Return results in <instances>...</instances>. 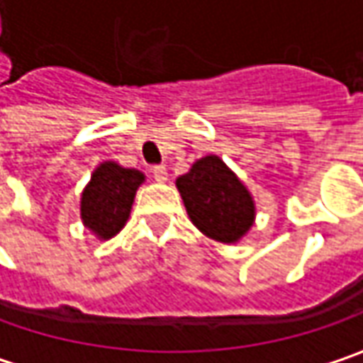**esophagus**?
Returning <instances> with one entry per match:
<instances>
[{
	"instance_id": "obj_1",
	"label": "esophagus",
	"mask_w": 363,
	"mask_h": 363,
	"mask_svg": "<svg viewBox=\"0 0 363 363\" xmlns=\"http://www.w3.org/2000/svg\"><path fill=\"white\" fill-rule=\"evenodd\" d=\"M151 174L155 177V182H160V184H165V182H167V167H165V165H155V167L151 169Z\"/></svg>"
}]
</instances>
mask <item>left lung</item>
Here are the masks:
<instances>
[{
	"label": "left lung",
	"mask_w": 363,
	"mask_h": 363,
	"mask_svg": "<svg viewBox=\"0 0 363 363\" xmlns=\"http://www.w3.org/2000/svg\"><path fill=\"white\" fill-rule=\"evenodd\" d=\"M175 188L191 224L216 242H240L255 224L252 194L218 155L194 161L188 174L175 179Z\"/></svg>",
	"instance_id": "1"
}]
</instances>
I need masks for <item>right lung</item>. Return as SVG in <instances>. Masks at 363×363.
<instances>
[{
    "label": "right lung",
    "mask_w": 363,
    "mask_h": 363,
    "mask_svg": "<svg viewBox=\"0 0 363 363\" xmlns=\"http://www.w3.org/2000/svg\"><path fill=\"white\" fill-rule=\"evenodd\" d=\"M145 174L123 167L117 161H103L92 172L91 182L80 194V220L99 240L117 236L131 216L135 194Z\"/></svg>",
    "instance_id": "1"
}]
</instances>
